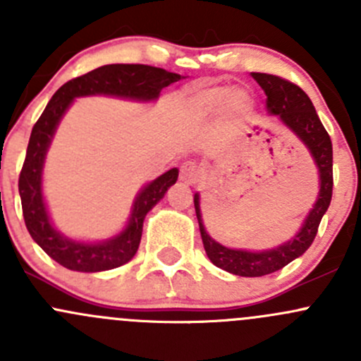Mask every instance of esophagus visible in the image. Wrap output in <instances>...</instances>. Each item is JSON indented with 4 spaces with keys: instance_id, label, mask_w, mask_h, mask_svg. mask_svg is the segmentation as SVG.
<instances>
[{
    "instance_id": "34e87169",
    "label": "esophagus",
    "mask_w": 361,
    "mask_h": 361,
    "mask_svg": "<svg viewBox=\"0 0 361 361\" xmlns=\"http://www.w3.org/2000/svg\"><path fill=\"white\" fill-rule=\"evenodd\" d=\"M180 180L187 185L195 183V180H197V166H195V162L187 160V162L181 164Z\"/></svg>"
}]
</instances>
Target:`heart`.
<instances>
[{"mask_svg": "<svg viewBox=\"0 0 361 361\" xmlns=\"http://www.w3.org/2000/svg\"><path fill=\"white\" fill-rule=\"evenodd\" d=\"M224 106L228 115H246L251 110V99L241 89L231 90L228 87H209L192 97L190 110L197 116H209Z\"/></svg>", "mask_w": 361, "mask_h": 361, "instance_id": "1", "label": "heart"}]
</instances>
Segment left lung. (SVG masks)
Listing matches in <instances>:
<instances>
[{
	"label": "left lung",
	"instance_id": "obj_1",
	"mask_svg": "<svg viewBox=\"0 0 361 361\" xmlns=\"http://www.w3.org/2000/svg\"><path fill=\"white\" fill-rule=\"evenodd\" d=\"M251 76L257 80V83L267 96L269 115L278 118L279 123L292 130L295 136L305 145L312 160H314V166L318 167L319 181V192L314 206L311 207L305 220L302 221V227L298 228L297 234L276 248L262 251L228 248V246L214 241L204 227L201 195H194L195 214H197L199 231H201L202 245L207 258L216 267L224 269L231 274L243 276V278H260V276L272 274V272L288 265L295 258L304 255L305 250L314 241L319 221H322L323 214L326 213L330 201H332V141H330L329 133L325 130L318 113L312 106L311 99L300 87L276 75H267V73H251Z\"/></svg>",
	"mask_w": 361,
	"mask_h": 361
}]
</instances>
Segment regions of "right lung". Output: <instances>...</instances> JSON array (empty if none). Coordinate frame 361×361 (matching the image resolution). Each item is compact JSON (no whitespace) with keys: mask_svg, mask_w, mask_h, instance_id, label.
<instances>
[{"mask_svg":"<svg viewBox=\"0 0 361 361\" xmlns=\"http://www.w3.org/2000/svg\"><path fill=\"white\" fill-rule=\"evenodd\" d=\"M181 78L185 76L145 64H106L69 80L49 101L31 130L19 176V194L29 234L57 264L78 272L110 271L127 264L140 248L145 216L166 195L167 188L176 183L180 173L173 167L145 185L134 197L127 225L113 238L103 241H80L68 238L54 227L43 197L45 157L64 113L75 103L76 97L85 96H111L137 103H152L159 99L162 89L180 82Z\"/></svg>","mask_w":361,"mask_h":361,"instance_id":"1","label":"right lung"}]
</instances>
